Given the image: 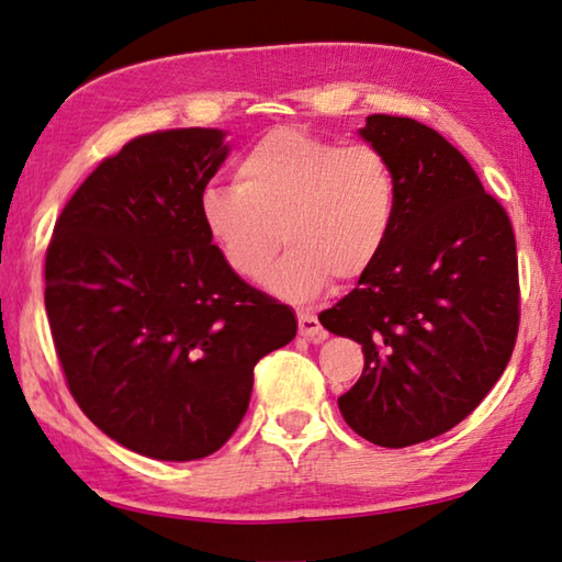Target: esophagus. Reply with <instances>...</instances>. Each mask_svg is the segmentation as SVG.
I'll use <instances>...</instances> for the list:
<instances>
[{
    "label": "esophagus",
    "instance_id": "34e87169",
    "mask_svg": "<svg viewBox=\"0 0 562 562\" xmlns=\"http://www.w3.org/2000/svg\"><path fill=\"white\" fill-rule=\"evenodd\" d=\"M297 322H300V335H302L304 339L322 341V339L327 337V329L319 325V319H317L315 312H310V310L297 312Z\"/></svg>",
    "mask_w": 562,
    "mask_h": 562
}]
</instances>
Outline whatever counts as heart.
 <instances>
[{"label": "heart", "instance_id": "heart-1", "mask_svg": "<svg viewBox=\"0 0 562 562\" xmlns=\"http://www.w3.org/2000/svg\"><path fill=\"white\" fill-rule=\"evenodd\" d=\"M398 180L382 150L341 146L300 128L262 136L235 166V186L203 188L198 213L217 255L243 280L270 270L282 300L315 297L337 278L355 282L382 258L394 233Z\"/></svg>", "mask_w": 562, "mask_h": 562}]
</instances>
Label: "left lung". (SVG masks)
Segmentation results:
<instances>
[{
	"label": "left lung",
	"instance_id": "1",
	"mask_svg": "<svg viewBox=\"0 0 562 562\" xmlns=\"http://www.w3.org/2000/svg\"><path fill=\"white\" fill-rule=\"evenodd\" d=\"M398 180L394 233L347 297L319 315L364 351L339 412L361 439L404 449L461 424L510 361L520 325L510 217L439 131L374 113L359 131Z\"/></svg>",
	"mask_w": 562,
	"mask_h": 562
}]
</instances>
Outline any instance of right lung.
Segmentation results:
<instances>
[{
    "mask_svg": "<svg viewBox=\"0 0 562 562\" xmlns=\"http://www.w3.org/2000/svg\"><path fill=\"white\" fill-rule=\"evenodd\" d=\"M223 138L170 128L128 140L64 205L46 247V317L74 402L160 461L221 449L255 364L297 335L288 304L237 278L201 223Z\"/></svg>",
    "mask_w": 562,
    "mask_h": 562,
    "instance_id": "1",
    "label": "right lung"
}]
</instances>
